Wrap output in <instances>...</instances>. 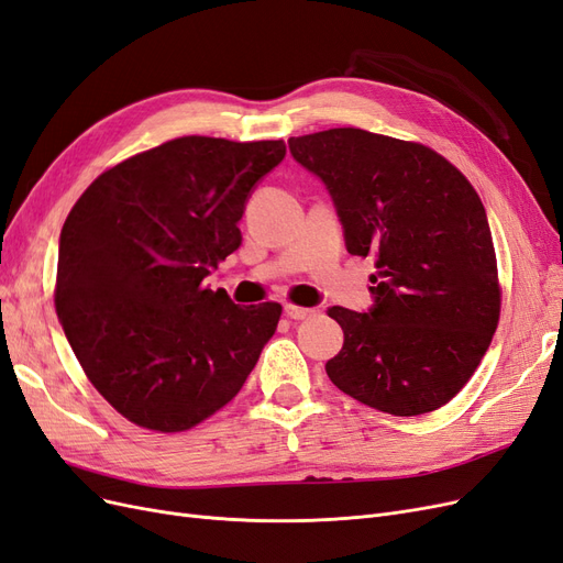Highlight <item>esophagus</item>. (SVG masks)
<instances>
[{"mask_svg":"<svg viewBox=\"0 0 563 563\" xmlns=\"http://www.w3.org/2000/svg\"><path fill=\"white\" fill-rule=\"evenodd\" d=\"M284 312H286V317L288 319H308V317H312L314 314V310H310V308H300V305H284Z\"/></svg>","mask_w":563,"mask_h":563,"instance_id":"obj_1","label":"esophagus"}]
</instances>
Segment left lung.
<instances>
[{
    "mask_svg": "<svg viewBox=\"0 0 563 563\" xmlns=\"http://www.w3.org/2000/svg\"><path fill=\"white\" fill-rule=\"evenodd\" d=\"M327 183L347 253L376 261L371 312L333 305L345 333L331 383L389 416L449 404L474 376L500 319V279L484 203L432 147L364 129L288 139Z\"/></svg>",
    "mask_w": 563,
    "mask_h": 563,
    "instance_id": "obj_1",
    "label": "left lung"
}]
</instances>
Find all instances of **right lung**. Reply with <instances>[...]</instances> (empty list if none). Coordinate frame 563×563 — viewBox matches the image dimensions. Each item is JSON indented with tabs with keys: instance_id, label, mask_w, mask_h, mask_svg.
Masks as SVG:
<instances>
[{
	"instance_id": "right-lung-1",
	"label": "right lung",
	"mask_w": 563,
	"mask_h": 563,
	"mask_svg": "<svg viewBox=\"0 0 563 563\" xmlns=\"http://www.w3.org/2000/svg\"><path fill=\"white\" fill-rule=\"evenodd\" d=\"M284 141L183 135L100 174L67 213L56 312L77 362L119 416L176 434L246 383L282 317L203 286L240 249L251 187Z\"/></svg>"
}]
</instances>
